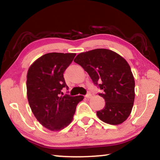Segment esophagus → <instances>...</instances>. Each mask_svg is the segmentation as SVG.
I'll return each mask as SVG.
<instances>
[{"mask_svg":"<svg viewBox=\"0 0 160 160\" xmlns=\"http://www.w3.org/2000/svg\"><path fill=\"white\" fill-rule=\"evenodd\" d=\"M86 98H91V97H92V94H90V93H88L86 94V95L85 96Z\"/></svg>","mask_w":160,"mask_h":160,"instance_id":"34e87169","label":"esophagus"}]
</instances>
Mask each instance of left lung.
Returning a JSON list of instances; mask_svg holds the SVG:
<instances>
[{"label":"left lung","instance_id":"obj_1","mask_svg":"<svg viewBox=\"0 0 160 160\" xmlns=\"http://www.w3.org/2000/svg\"><path fill=\"white\" fill-rule=\"evenodd\" d=\"M74 61L102 90L98 94L104 99L105 106L97 112L100 120L111 125L125 121L135 99V80L127 61L114 51L105 48L80 53Z\"/></svg>","mask_w":160,"mask_h":160}]
</instances>
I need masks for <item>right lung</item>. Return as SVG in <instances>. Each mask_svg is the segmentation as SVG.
Returning a JSON list of instances; mask_svg holds the SVG:
<instances>
[{
    "instance_id": "obj_1",
    "label": "right lung",
    "mask_w": 160,
    "mask_h": 160,
    "mask_svg": "<svg viewBox=\"0 0 160 160\" xmlns=\"http://www.w3.org/2000/svg\"><path fill=\"white\" fill-rule=\"evenodd\" d=\"M75 53H48L34 62L27 75L28 99L37 121L45 128L58 131L71 122L78 103L83 96L63 95L68 90L63 72L73 61Z\"/></svg>"
}]
</instances>
